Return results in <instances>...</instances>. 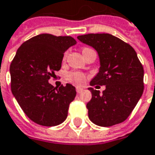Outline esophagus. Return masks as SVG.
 Segmentation results:
<instances>
[{"instance_id":"1","label":"esophagus","mask_w":155,"mask_h":155,"mask_svg":"<svg viewBox=\"0 0 155 155\" xmlns=\"http://www.w3.org/2000/svg\"><path fill=\"white\" fill-rule=\"evenodd\" d=\"M82 91H83V89L81 88V87H77V88H76V91H77V93H81Z\"/></svg>"}]
</instances>
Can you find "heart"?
Listing matches in <instances>:
<instances>
[{
	"label": "heart",
	"mask_w": 155,
	"mask_h": 155,
	"mask_svg": "<svg viewBox=\"0 0 155 155\" xmlns=\"http://www.w3.org/2000/svg\"><path fill=\"white\" fill-rule=\"evenodd\" d=\"M88 49H83V50ZM82 50V51H83ZM67 80L76 85H81L85 82L86 80V76L81 74V73H77V72H72L70 74H67Z\"/></svg>",
	"instance_id": "1"
}]
</instances>
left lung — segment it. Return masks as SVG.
I'll return each instance as SVG.
<instances>
[{
  "label": "left lung",
  "mask_w": 155,
  "mask_h": 155,
  "mask_svg": "<svg viewBox=\"0 0 155 155\" xmlns=\"http://www.w3.org/2000/svg\"><path fill=\"white\" fill-rule=\"evenodd\" d=\"M77 39L98 54L99 72L90 84L106 86L102 94L88 88L92 94L87 104L89 118L101 127L124 121L144 91V69L136 51L130 44L109 34H89Z\"/></svg>",
  "instance_id": "left-lung-1"
}]
</instances>
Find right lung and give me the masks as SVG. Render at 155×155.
Segmentation results:
<instances>
[{
    "mask_svg": "<svg viewBox=\"0 0 155 155\" xmlns=\"http://www.w3.org/2000/svg\"><path fill=\"white\" fill-rule=\"evenodd\" d=\"M76 44L71 36L41 34L25 41L10 64L11 91L27 117L39 125L56 126L67 117L75 87L58 89L49 82L59 71L64 53Z\"/></svg>",
    "mask_w": 155,
    "mask_h": 155,
    "instance_id": "1",
    "label": "right lung"
}]
</instances>
